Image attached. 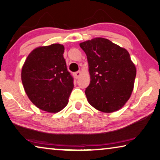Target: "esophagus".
<instances>
[{"instance_id":"1","label":"esophagus","mask_w":160,"mask_h":160,"mask_svg":"<svg viewBox=\"0 0 160 160\" xmlns=\"http://www.w3.org/2000/svg\"><path fill=\"white\" fill-rule=\"evenodd\" d=\"M80 75H81V72H80V71H78V72H75V78H78L80 76Z\"/></svg>"}]
</instances>
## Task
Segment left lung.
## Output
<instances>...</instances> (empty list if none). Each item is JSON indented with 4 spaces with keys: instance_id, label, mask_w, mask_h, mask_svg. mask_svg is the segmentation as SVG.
I'll return each mask as SVG.
<instances>
[{
    "instance_id": "left-lung-1",
    "label": "left lung",
    "mask_w": 160,
    "mask_h": 160,
    "mask_svg": "<svg viewBox=\"0 0 160 160\" xmlns=\"http://www.w3.org/2000/svg\"><path fill=\"white\" fill-rule=\"evenodd\" d=\"M89 65L90 82L85 88L88 103L100 111H118L129 99L137 74L125 49L104 38L82 42Z\"/></svg>"
}]
</instances>
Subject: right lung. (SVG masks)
Masks as SVG:
<instances>
[{
  "instance_id": "obj_1",
  "label": "right lung",
  "mask_w": 160,
  "mask_h": 160,
  "mask_svg": "<svg viewBox=\"0 0 160 160\" xmlns=\"http://www.w3.org/2000/svg\"><path fill=\"white\" fill-rule=\"evenodd\" d=\"M64 46L53 44L35 49L21 70L26 93L36 106L57 113L65 108L73 89L74 78L63 57Z\"/></svg>"
}]
</instances>
